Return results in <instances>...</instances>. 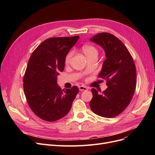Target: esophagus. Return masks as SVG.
Wrapping results in <instances>:
<instances>
[{
	"label": "esophagus",
	"mask_w": 155,
	"mask_h": 155,
	"mask_svg": "<svg viewBox=\"0 0 155 155\" xmlns=\"http://www.w3.org/2000/svg\"><path fill=\"white\" fill-rule=\"evenodd\" d=\"M79 90L80 91H87V87L84 86V85H81V86H79Z\"/></svg>",
	"instance_id": "obj_1"
}]
</instances>
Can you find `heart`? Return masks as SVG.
Instances as JSON below:
<instances>
[{"instance_id":"heart-1","label":"heart","mask_w":155,"mask_h":155,"mask_svg":"<svg viewBox=\"0 0 155 155\" xmlns=\"http://www.w3.org/2000/svg\"><path fill=\"white\" fill-rule=\"evenodd\" d=\"M82 51L87 57V58H91L92 57H97L98 55V50L92 45H84L82 47ZM73 55V51L69 52L65 57V63H68Z\"/></svg>"}]
</instances>
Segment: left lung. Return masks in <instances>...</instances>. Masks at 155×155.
Here are the masks:
<instances>
[{"label": "left lung", "mask_w": 155, "mask_h": 155, "mask_svg": "<svg viewBox=\"0 0 155 155\" xmlns=\"http://www.w3.org/2000/svg\"><path fill=\"white\" fill-rule=\"evenodd\" d=\"M90 40L100 45L105 53L106 59L99 77L107 80V86L102 94L92 88L91 109L101 117H116L125 110L134 95L136 84L134 62L126 46L113 35L102 32Z\"/></svg>", "instance_id": "obj_1"}]
</instances>
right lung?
<instances>
[{
  "instance_id": "obj_1",
  "label": "right lung",
  "mask_w": 155,
  "mask_h": 155,
  "mask_svg": "<svg viewBox=\"0 0 155 155\" xmlns=\"http://www.w3.org/2000/svg\"><path fill=\"white\" fill-rule=\"evenodd\" d=\"M79 38H48L32 52L23 78V87L31 109L43 120L53 122L66 116L79 89L61 90L57 76L64 68L65 57Z\"/></svg>"
}]
</instances>
